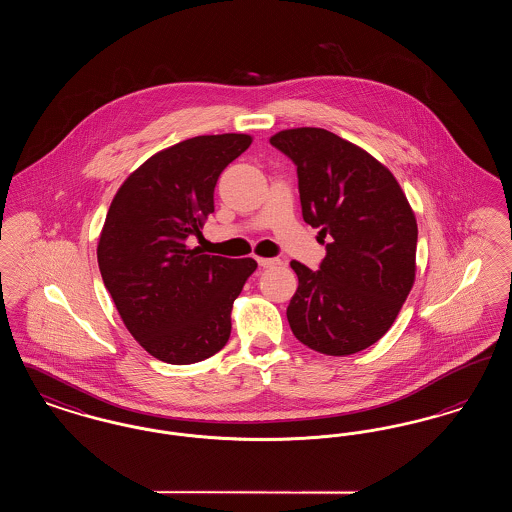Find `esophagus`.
I'll return each instance as SVG.
<instances>
[{
  "label": "esophagus",
  "instance_id": "1",
  "mask_svg": "<svg viewBox=\"0 0 512 512\" xmlns=\"http://www.w3.org/2000/svg\"><path fill=\"white\" fill-rule=\"evenodd\" d=\"M257 263L263 268H272L282 265V261H280V259H274V257H259Z\"/></svg>",
  "mask_w": 512,
  "mask_h": 512
}]
</instances>
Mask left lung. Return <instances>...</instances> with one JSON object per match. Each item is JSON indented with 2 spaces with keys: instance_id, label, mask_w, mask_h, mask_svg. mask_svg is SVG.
<instances>
[{
  "instance_id": "obj_1",
  "label": "left lung",
  "mask_w": 512,
  "mask_h": 512,
  "mask_svg": "<svg viewBox=\"0 0 512 512\" xmlns=\"http://www.w3.org/2000/svg\"><path fill=\"white\" fill-rule=\"evenodd\" d=\"M270 144L297 165L303 219L326 244L320 270L292 261L293 336L345 357L380 340L413 290L418 226L386 165L324 128H290Z\"/></svg>"
}]
</instances>
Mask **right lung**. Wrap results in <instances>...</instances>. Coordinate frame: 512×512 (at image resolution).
<instances>
[{
  "label": "right lung",
  "mask_w": 512,
  "mask_h": 512,
  "mask_svg": "<svg viewBox=\"0 0 512 512\" xmlns=\"http://www.w3.org/2000/svg\"><path fill=\"white\" fill-rule=\"evenodd\" d=\"M249 134L195 136L151 155L122 182L103 222L98 263L124 326L149 355L192 365L219 353L232 305L257 261L190 247L215 211L220 172Z\"/></svg>",
  "instance_id": "obj_1"
}]
</instances>
